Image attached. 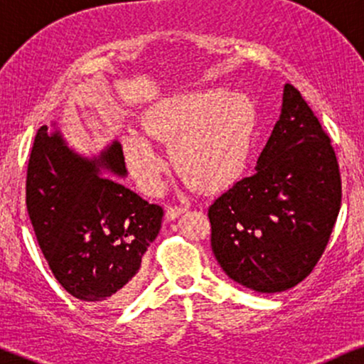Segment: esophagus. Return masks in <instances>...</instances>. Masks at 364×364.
I'll list each match as a JSON object with an SVG mask.
<instances>
[{"instance_id": "1", "label": "esophagus", "mask_w": 364, "mask_h": 364, "mask_svg": "<svg viewBox=\"0 0 364 364\" xmlns=\"http://www.w3.org/2000/svg\"><path fill=\"white\" fill-rule=\"evenodd\" d=\"M185 212H186L185 207H168L166 208V220L178 219V217L181 214H185Z\"/></svg>"}]
</instances>
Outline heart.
Segmentation results:
<instances>
[{
  "instance_id": "heart-1",
  "label": "heart",
  "mask_w": 364,
  "mask_h": 364,
  "mask_svg": "<svg viewBox=\"0 0 364 364\" xmlns=\"http://www.w3.org/2000/svg\"><path fill=\"white\" fill-rule=\"evenodd\" d=\"M257 118V106L245 92L186 90L150 104L141 114V133L168 145L171 164L188 185L212 193L243 174ZM144 137L139 132L124 135V159L136 183L156 191L164 162Z\"/></svg>"
}]
</instances>
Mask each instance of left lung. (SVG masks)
<instances>
[{"label": "left lung", "mask_w": 364, "mask_h": 364, "mask_svg": "<svg viewBox=\"0 0 364 364\" xmlns=\"http://www.w3.org/2000/svg\"><path fill=\"white\" fill-rule=\"evenodd\" d=\"M255 169L208 208L212 252L235 282L257 292H282L320 260L342 196L328 136L289 83Z\"/></svg>", "instance_id": "obj_1"}]
</instances>
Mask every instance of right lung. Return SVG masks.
<instances>
[{
	"instance_id": "obj_1",
	"label": "right lung",
	"mask_w": 364,
	"mask_h": 364,
	"mask_svg": "<svg viewBox=\"0 0 364 364\" xmlns=\"http://www.w3.org/2000/svg\"><path fill=\"white\" fill-rule=\"evenodd\" d=\"M107 174L128 176L118 140L85 156L58 123L39 128L27 169L28 217L56 281L94 306L128 298L164 215Z\"/></svg>"
}]
</instances>
